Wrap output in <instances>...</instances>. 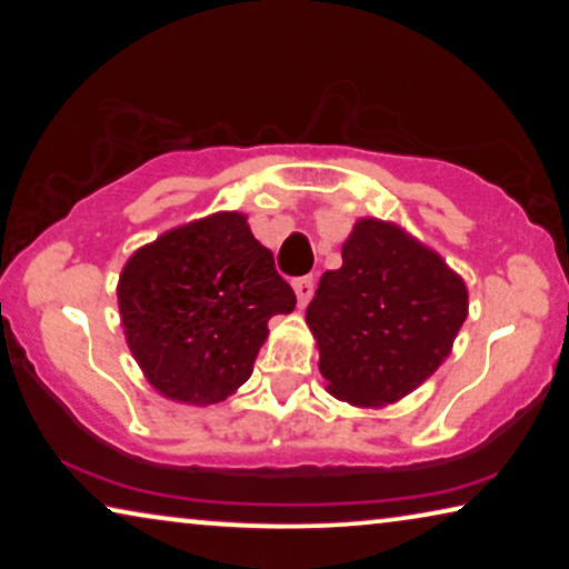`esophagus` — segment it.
<instances>
[{
	"label": "esophagus",
	"mask_w": 569,
	"mask_h": 569,
	"mask_svg": "<svg viewBox=\"0 0 569 569\" xmlns=\"http://www.w3.org/2000/svg\"><path fill=\"white\" fill-rule=\"evenodd\" d=\"M292 290L298 295V306H308V300L313 298V277H300L292 282Z\"/></svg>",
	"instance_id": "1"
}]
</instances>
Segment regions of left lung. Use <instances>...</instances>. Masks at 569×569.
<instances>
[{
	"instance_id": "left-lung-1",
	"label": "left lung",
	"mask_w": 569,
	"mask_h": 569,
	"mask_svg": "<svg viewBox=\"0 0 569 569\" xmlns=\"http://www.w3.org/2000/svg\"><path fill=\"white\" fill-rule=\"evenodd\" d=\"M469 316V290L442 256L401 224L362 217L326 271L306 321L331 396L383 409L446 362Z\"/></svg>"
}]
</instances>
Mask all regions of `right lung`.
<instances>
[{
	"label": "right lung",
	"instance_id": "right-lung-1",
	"mask_svg": "<svg viewBox=\"0 0 569 569\" xmlns=\"http://www.w3.org/2000/svg\"><path fill=\"white\" fill-rule=\"evenodd\" d=\"M116 295L147 383L191 407L236 393L251 378L269 318L295 310L292 287L240 212L201 217L137 248Z\"/></svg>",
	"mask_w": 569,
	"mask_h": 569
}]
</instances>
